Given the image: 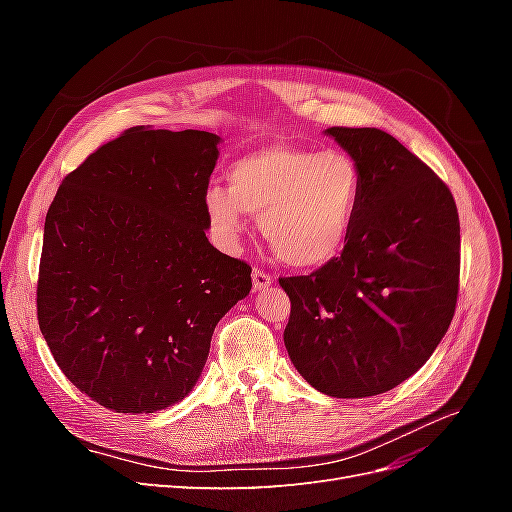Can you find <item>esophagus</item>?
<instances>
[{"label": "esophagus", "mask_w": 512, "mask_h": 512, "mask_svg": "<svg viewBox=\"0 0 512 512\" xmlns=\"http://www.w3.org/2000/svg\"><path fill=\"white\" fill-rule=\"evenodd\" d=\"M271 284H273V277L269 273L260 271V269H254V273H252V286H254L256 292L267 290Z\"/></svg>", "instance_id": "34e87169"}]
</instances>
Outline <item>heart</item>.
Here are the masks:
<instances>
[{"label": "heart", "instance_id": "obj_1", "mask_svg": "<svg viewBox=\"0 0 512 512\" xmlns=\"http://www.w3.org/2000/svg\"><path fill=\"white\" fill-rule=\"evenodd\" d=\"M363 196L361 166L346 151L273 145L230 164L228 188L207 185L203 205L215 235L235 247L247 213L277 260L292 269H320L346 250Z\"/></svg>", "mask_w": 512, "mask_h": 512}]
</instances>
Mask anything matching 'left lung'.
<instances>
[{
    "instance_id": "obj_1",
    "label": "left lung",
    "mask_w": 512,
    "mask_h": 512,
    "mask_svg": "<svg viewBox=\"0 0 512 512\" xmlns=\"http://www.w3.org/2000/svg\"><path fill=\"white\" fill-rule=\"evenodd\" d=\"M324 134L361 166L363 196L346 250L284 277V344L316 391L371 397L395 389L438 348L459 290V215L451 190L378 128Z\"/></svg>"
}]
</instances>
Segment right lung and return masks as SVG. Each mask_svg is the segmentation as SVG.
<instances>
[{
    "label": "right lung",
    "mask_w": 512,
    "mask_h": 512,
    "mask_svg": "<svg viewBox=\"0 0 512 512\" xmlns=\"http://www.w3.org/2000/svg\"><path fill=\"white\" fill-rule=\"evenodd\" d=\"M222 138L132 128L59 185L46 213L38 322L59 369L100 406L179 404L252 269L209 243L203 194Z\"/></svg>",
    "instance_id": "right-lung-1"
}]
</instances>
